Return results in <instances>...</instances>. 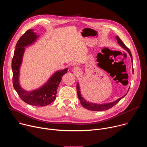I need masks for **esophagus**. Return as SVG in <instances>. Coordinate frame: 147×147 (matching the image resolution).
Returning a JSON list of instances; mask_svg holds the SVG:
<instances>
[{
    "mask_svg": "<svg viewBox=\"0 0 147 147\" xmlns=\"http://www.w3.org/2000/svg\"><path fill=\"white\" fill-rule=\"evenodd\" d=\"M73 71L76 73H80V69L77 67H76L73 69Z\"/></svg>",
    "mask_w": 147,
    "mask_h": 147,
    "instance_id": "34e87169",
    "label": "esophagus"
}]
</instances>
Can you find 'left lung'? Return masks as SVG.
I'll list each match as a JSON object with an SVG mask.
<instances>
[{"label":"left lung","instance_id":"1","mask_svg":"<svg viewBox=\"0 0 147 147\" xmlns=\"http://www.w3.org/2000/svg\"><path fill=\"white\" fill-rule=\"evenodd\" d=\"M116 39L117 40L118 44L125 50H126L128 53H129L131 60L133 61L132 59V55L130 51L129 50V49L124 45V44L122 40L120 39V38L118 36H116ZM77 95H78V97L80 100V103L82 105L83 107H84L85 108L90 110V111H106V110H108L110 108H112L113 106H115L116 103H117L123 98H124L126 94L125 95H124L123 96L119 98L118 99H117L116 101H114L113 102H111V103H105V104H96V103H91L89 102H87V100H86L84 99L83 98V97L81 96V92H80V86H79V84L77 83Z\"/></svg>","mask_w":147,"mask_h":147}]
</instances>
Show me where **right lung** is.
I'll return each instance as SVG.
<instances>
[{
  "label": "right lung",
  "mask_w": 147,
  "mask_h": 147,
  "mask_svg": "<svg viewBox=\"0 0 147 147\" xmlns=\"http://www.w3.org/2000/svg\"><path fill=\"white\" fill-rule=\"evenodd\" d=\"M38 36V35H36L32 30H28L17 41L11 61L13 85L20 98L24 102L32 106L45 107L55 100L57 89L62 76L67 73L68 69L55 72L45 84L39 89L27 91L21 87L18 78L20 67L22 62L24 47L34 43Z\"/></svg>",
  "instance_id": "add662e5"
}]
</instances>
